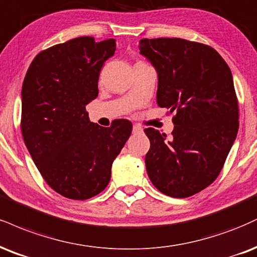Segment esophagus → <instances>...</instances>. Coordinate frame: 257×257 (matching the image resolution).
<instances>
[{
  "instance_id": "1",
  "label": "esophagus",
  "mask_w": 257,
  "mask_h": 257,
  "mask_svg": "<svg viewBox=\"0 0 257 257\" xmlns=\"http://www.w3.org/2000/svg\"><path fill=\"white\" fill-rule=\"evenodd\" d=\"M133 133H134V134H139V133H142V128L139 124H134V125H133Z\"/></svg>"
}]
</instances>
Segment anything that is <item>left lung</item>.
I'll use <instances>...</instances> for the list:
<instances>
[{"instance_id":"1","label":"left lung","mask_w":257,"mask_h":257,"mask_svg":"<svg viewBox=\"0 0 257 257\" xmlns=\"http://www.w3.org/2000/svg\"><path fill=\"white\" fill-rule=\"evenodd\" d=\"M140 54L158 74L157 104L166 107L170 140L145 129L151 147L145 163L154 187L171 197H189L220 174L238 132L232 74L211 46L181 38H144Z\"/></svg>"}]
</instances>
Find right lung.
Masks as SVG:
<instances>
[{
    "label": "right lung",
    "instance_id": "obj_1",
    "mask_svg": "<svg viewBox=\"0 0 257 257\" xmlns=\"http://www.w3.org/2000/svg\"><path fill=\"white\" fill-rule=\"evenodd\" d=\"M115 50V39H70L39 52L24 79L25 145L46 183L68 199L87 200L107 187L113 160L132 134L128 119L103 128L86 111L98 97L101 67Z\"/></svg>",
    "mask_w": 257,
    "mask_h": 257
}]
</instances>
